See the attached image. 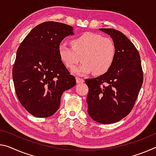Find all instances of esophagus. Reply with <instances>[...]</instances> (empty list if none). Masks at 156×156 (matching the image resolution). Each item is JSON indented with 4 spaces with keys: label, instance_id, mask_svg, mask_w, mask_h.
I'll return each mask as SVG.
<instances>
[{
    "label": "esophagus",
    "instance_id": "1",
    "mask_svg": "<svg viewBox=\"0 0 156 156\" xmlns=\"http://www.w3.org/2000/svg\"><path fill=\"white\" fill-rule=\"evenodd\" d=\"M76 83H77L78 84L83 83H84V80H83V78H80L77 77V78H76Z\"/></svg>",
    "mask_w": 156,
    "mask_h": 156
}]
</instances>
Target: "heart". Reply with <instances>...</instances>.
<instances>
[{"instance_id":"heart-1","label":"heart","mask_w":156,"mask_h":156,"mask_svg":"<svg viewBox=\"0 0 156 156\" xmlns=\"http://www.w3.org/2000/svg\"><path fill=\"white\" fill-rule=\"evenodd\" d=\"M71 47L65 44L58 46V55L65 66L73 69L81 60L83 62L73 72L83 76L93 72L102 75L112 66L116 56L115 42L110 37L96 33H86L70 41Z\"/></svg>"}]
</instances>
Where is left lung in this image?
<instances>
[{"label":"left lung","mask_w":156,"mask_h":156,"mask_svg":"<svg viewBox=\"0 0 156 156\" xmlns=\"http://www.w3.org/2000/svg\"><path fill=\"white\" fill-rule=\"evenodd\" d=\"M99 30L112 37L116 56L107 72L85 80L87 110L93 120L109 124L122 120L132 110L143 83V71L137 48L122 32Z\"/></svg>","instance_id":"1"}]
</instances>
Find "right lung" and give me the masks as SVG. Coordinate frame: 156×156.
Wrapping results in <instances>:
<instances>
[{
  "instance_id": "right-lung-1",
  "label": "right lung",
  "mask_w": 156,
  "mask_h": 156,
  "mask_svg": "<svg viewBox=\"0 0 156 156\" xmlns=\"http://www.w3.org/2000/svg\"><path fill=\"white\" fill-rule=\"evenodd\" d=\"M73 34L69 25L46 21L34 27L18 48L12 68L14 88L21 104L34 117L53 115L64 91L76 85L58 55L61 41Z\"/></svg>"
}]
</instances>
